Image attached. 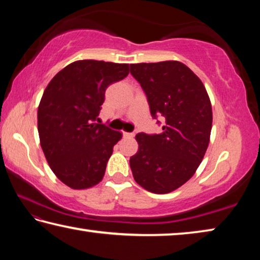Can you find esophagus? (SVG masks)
Here are the masks:
<instances>
[{
	"mask_svg": "<svg viewBox=\"0 0 260 260\" xmlns=\"http://www.w3.org/2000/svg\"><path fill=\"white\" fill-rule=\"evenodd\" d=\"M124 136H126V138H133V136L135 135L134 133H128V132H124Z\"/></svg>",
	"mask_w": 260,
	"mask_h": 260,
	"instance_id": "esophagus-1",
	"label": "esophagus"
}]
</instances>
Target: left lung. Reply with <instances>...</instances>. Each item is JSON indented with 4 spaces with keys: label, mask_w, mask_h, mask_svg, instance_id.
I'll list each match as a JSON object with an SVG mask.
<instances>
[{
    "label": "left lung",
    "mask_w": 260,
    "mask_h": 260,
    "mask_svg": "<svg viewBox=\"0 0 260 260\" xmlns=\"http://www.w3.org/2000/svg\"><path fill=\"white\" fill-rule=\"evenodd\" d=\"M131 74L146 93L152 118L165 119L160 134H136L139 150L129 159L133 177L148 191L171 192L192 177L208 149L209 95L200 78L177 60L131 64Z\"/></svg>",
    "instance_id": "left-lung-1"
}]
</instances>
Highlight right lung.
Listing matches in <instances>:
<instances>
[{
    "mask_svg": "<svg viewBox=\"0 0 260 260\" xmlns=\"http://www.w3.org/2000/svg\"><path fill=\"white\" fill-rule=\"evenodd\" d=\"M129 73L128 64L83 59L69 64L48 83L38 109L41 148L52 172L72 189L103 179L121 133L99 124L105 90Z\"/></svg>",
    "mask_w": 260,
    "mask_h": 260,
    "instance_id": "add662e5",
    "label": "right lung"
}]
</instances>
